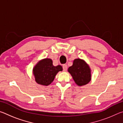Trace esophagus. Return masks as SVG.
<instances>
[{
  "instance_id": "esophagus-1",
  "label": "esophagus",
  "mask_w": 123,
  "mask_h": 123,
  "mask_svg": "<svg viewBox=\"0 0 123 123\" xmlns=\"http://www.w3.org/2000/svg\"><path fill=\"white\" fill-rule=\"evenodd\" d=\"M63 70L64 72H66L67 70V64H63Z\"/></svg>"
}]
</instances>
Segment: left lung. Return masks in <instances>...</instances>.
<instances>
[{
    "instance_id": "8db88e82",
    "label": "left lung",
    "mask_w": 123,
    "mask_h": 123,
    "mask_svg": "<svg viewBox=\"0 0 123 123\" xmlns=\"http://www.w3.org/2000/svg\"><path fill=\"white\" fill-rule=\"evenodd\" d=\"M68 72L79 86L86 85L91 80V68L86 62L82 59H74L73 65L68 68Z\"/></svg>"
}]
</instances>
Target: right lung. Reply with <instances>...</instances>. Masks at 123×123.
<instances>
[{
	"label": "right lung",
	"mask_w": 123,
	"mask_h": 123,
	"mask_svg": "<svg viewBox=\"0 0 123 123\" xmlns=\"http://www.w3.org/2000/svg\"><path fill=\"white\" fill-rule=\"evenodd\" d=\"M63 68L60 65L54 66L51 59L45 58L37 62L32 69V73L37 84L48 86L55 79V76Z\"/></svg>",
	"instance_id": "add662e5"
}]
</instances>
